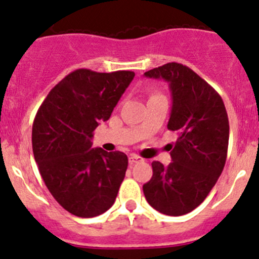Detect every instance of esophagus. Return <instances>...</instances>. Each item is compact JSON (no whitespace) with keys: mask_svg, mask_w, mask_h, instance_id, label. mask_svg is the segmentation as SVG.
Listing matches in <instances>:
<instances>
[{"mask_svg":"<svg viewBox=\"0 0 259 259\" xmlns=\"http://www.w3.org/2000/svg\"><path fill=\"white\" fill-rule=\"evenodd\" d=\"M128 161H130V164H135V162L144 161V159H142V157H140L139 155L131 154V155H130V156H128Z\"/></svg>","mask_w":259,"mask_h":259,"instance_id":"obj_1","label":"esophagus"}]
</instances>
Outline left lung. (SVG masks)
Returning <instances> with one entry per match:
<instances>
[{
	"instance_id": "left-lung-1",
	"label": "left lung",
	"mask_w": 259,
	"mask_h": 259,
	"mask_svg": "<svg viewBox=\"0 0 259 259\" xmlns=\"http://www.w3.org/2000/svg\"><path fill=\"white\" fill-rule=\"evenodd\" d=\"M162 78L171 93L168 128L178 139L170 145L171 162L152 161V177L144 184L149 205L169 216H182L205 201L225 166L229 119L218 91L187 66L166 63L145 72Z\"/></svg>"
}]
</instances>
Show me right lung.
<instances>
[{
	"label": "right lung",
	"mask_w": 259,
	"mask_h": 259,
	"mask_svg": "<svg viewBox=\"0 0 259 259\" xmlns=\"http://www.w3.org/2000/svg\"><path fill=\"white\" fill-rule=\"evenodd\" d=\"M134 77L132 71L80 68L54 86L38 109L31 134L34 159L52 196L72 215L94 218L114 203L127 155L91 149V139Z\"/></svg>",
	"instance_id": "right-lung-1"
}]
</instances>
